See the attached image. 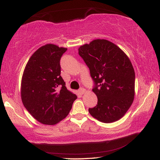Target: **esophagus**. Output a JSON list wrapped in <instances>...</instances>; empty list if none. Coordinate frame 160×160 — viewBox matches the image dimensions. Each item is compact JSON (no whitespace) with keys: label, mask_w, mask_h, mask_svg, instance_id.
<instances>
[{"label":"esophagus","mask_w":160,"mask_h":160,"mask_svg":"<svg viewBox=\"0 0 160 160\" xmlns=\"http://www.w3.org/2000/svg\"><path fill=\"white\" fill-rule=\"evenodd\" d=\"M78 92H79L80 94H83L86 92V90L84 88H80L79 90H78Z\"/></svg>","instance_id":"34e87169"}]
</instances>
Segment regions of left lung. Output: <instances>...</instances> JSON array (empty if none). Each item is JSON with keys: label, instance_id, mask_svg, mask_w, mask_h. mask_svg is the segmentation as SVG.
Masks as SVG:
<instances>
[{"label": "left lung", "instance_id": "obj_1", "mask_svg": "<svg viewBox=\"0 0 160 160\" xmlns=\"http://www.w3.org/2000/svg\"><path fill=\"white\" fill-rule=\"evenodd\" d=\"M78 54L89 68L98 98L97 105L89 108L90 115L104 123L120 120L134 98L135 72L128 57L104 39L80 46Z\"/></svg>", "mask_w": 160, "mask_h": 160}]
</instances>
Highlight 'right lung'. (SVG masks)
Segmentation results:
<instances>
[{"instance_id":"obj_1","label":"right lung","mask_w":160,"mask_h":160,"mask_svg":"<svg viewBox=\"0 0 160 160\" xmlns=\"http://www.w3.org/2000/svg\"><path fill=\"white\" fill-rule=\"evenodd\" d=\"M67 48L47 44L27 62L21 85L22 103L39 122L53 125L70 112L77 96L68 91L61 76L60 59Z\"/></svg>"}]
</instances>
